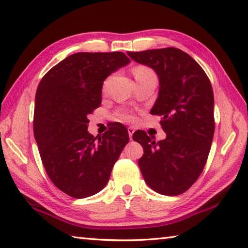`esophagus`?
Returning <instances> with one entry per match:
<instances>
[{
  "label": "esophagus",
  "mask_w": 248,
  "mask_h": 248,
  "mask_svg": "<svg viewBox=\"0 0 248 248\" xmlns=\"http://www.w3.org/2000/svg\"><path fill=\"white\" fill-rule=\"evenodd\" d=\"M127 130H128V135H129V139L130 140H133V135H134V133H135V128L134 127H128L127 128Z\"/></svg>",
  "instance_id": "obj_1"
}]
</instances>
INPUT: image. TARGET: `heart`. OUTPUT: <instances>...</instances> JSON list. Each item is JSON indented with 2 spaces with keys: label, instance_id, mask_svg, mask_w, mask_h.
I'll use <instances>...</instances> for the list:
<instances>
[{
  "label": "heart",
  "instance_id": "heart-1",
  "mask_svg": "<svg viewBox=\"0 0 248 248\" xmlns=\"http://www.w3.org/2000/svg\"><path fill=\"white\" fill-rule=\"evenodd\" d=\"M134 76L136 80H144V79H150V78H154L157 79L155 72L152 69H150L148 67H144V65H139V67H136L133 71ZM119 115L121 118H123L125 120H133L134 117L131 115L128 111H120Z\"/></svg>",
  "mask_w": 248,
  "mask_h": 248
}]
</instances>
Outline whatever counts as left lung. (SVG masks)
<instances>
[{
    "instance_id": "left-lung-1",
    "label": "left lung",
    "mask_w": 248,
    "mask_h": 248,
    "mask_svg": "<svg viewBox=\"0 0 248 248\" xmlns=\"http://www.w3.org/2000/svg\"><path fill=\"white\" fill-rule=\"evenodd\" d=\"M136 62L155 71L158 97L151 110L160 115L167 134L156 141L137 130L133 139L144 154L138 164L145 183L158 193L179 195L202 174L214 135V97L211 82L189 54L175 47L127 52Z\"/></svg>"
}]
</instances>
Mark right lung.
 I'll return each instance as SVG.
<instances>
[{
    "label": "right lung",
    "mask_w": 248,
    "mask_h": 248,
    "mask_svg": "<svg viewBox=\"0 0 248 248\" xmlns=\"http://www.w3.org/2000/svg\"><path fill=\"white\" fill-rule=\"evenodd\" d=\"M130 59L122 52L76 53L43 76L37 88L34 135L52 183L74 199L105 188L129 141L115 123L102 136L88 131V114L100 107L104 80Z\"/></svg>",
    "instance_id": "add662e5"
}]
</instances>
